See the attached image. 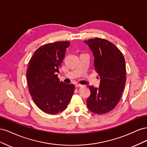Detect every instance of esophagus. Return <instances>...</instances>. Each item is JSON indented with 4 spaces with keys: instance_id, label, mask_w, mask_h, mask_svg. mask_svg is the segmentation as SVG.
Instances as JSON below:
<instances>
[{
    "instance_id": "34e87169",
    "label": "esophagus",
    "mask_w": 147,
    "mask_h": 147,
    "mask_svg": "<svg viewBox=\"0 0 147 147\" xmlns=\"http://www.w3.org/2000/svg\"><path fill=\"white\" fill-rule=\"evenodd\" d=\"M83 85L82 84H75V87L76 88H80V87H82Z\"/></svg>"
}]
</instances>
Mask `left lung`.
<instances>
[{"mask_svg":"<svg viewBox=\"0 0 147 147\" xmlns=\"http://www.w3.org/2000/svg\"><path fill=\"white\" fill-rule=\"evenodd\" d=\"M84 42L92 52L100 78L99 88L89 86L91 95L86 100L87 107L94 113H107L117 106L125 86V60L119 49L107 40L95 38Z\"/></svg>","mask_w":147,"mask_h":147,"instance_id":"left-lung-1","label":"left lung"}]
</instances>
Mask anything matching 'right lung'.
Here are the masks:
<instances>
[{
    "instance_id": "obj_1",
    "label": "right lung",
    "mask_w": 147,
    "mask_h": 147,
    "mask_svg": "<svg viewBox=\"0 0 147 147\" xmlns=\"http://www.w3.org/2000/svg\"><path fill=\"white\" fill-rule=\"evenodd\" d=\"M70 42L45 44L35 51L26 72L30 96L43 112L55 115L67 107L75 90L74 84L61 82L59 67Z\"/></svg>"
}]
</instances>
